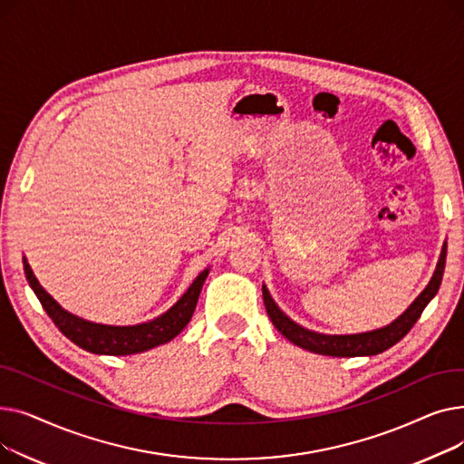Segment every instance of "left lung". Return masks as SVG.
I'll return each instance as SVG.
<instances>
[{"instance_id": "obj_1", "label": "left lung", "mask_w": 464, "mask_h": 464, "mask_svg": "<svg viewBox=\"0 0 464 464\" xmlns=\"http://www.w3.org/2000/svg\"><path fill=\"white\" fill-rule=\"evenodd\" d=\"M446 250L448 245H444L440 261L436 265L434 276L430 278L429 285L421 291V295L410 304V308L397 318L392 325L383 329H376L371 333H361V334H320L308 331L295 322H291L287 315L275 304L269 291L263 285V301L265 308L273 325L289 340V343L297 344L299 348H304L308 352L320 353V355H331V357H357V355H376L385 352L387 348L395 346L402 336L413 327L420 320L421 312L429 304V301L436 295L438 287H440L442 275H444V265H446Z\"/></svg>"}]
</instances>
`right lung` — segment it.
I'll list each match as a JSON object with an SVG mask.
<instances>
[{
	"label": "right lung",
	"mask_w": 464,
	"mask_h": 464,
	"mask_svg": "<svg viewBox=\"0 0 464 464\" xmlns=\"http://www.w3.org/2000/svg\"><path fill=\"white\" fill-rule=\"evenodd\" d=\"M24 273L35 291L39 303L43 304L48 318L54 322V325L79 348L100 353V355H131L140 353L146 350H152L160 344L173 340L191 320L195 304H198L203 282L208 275V269L203 271L193 284L188 287L186 294L180 297V301L167 310L160 318L140 324V325H128V327H114V325H102L92 324L77 315L69 314L63 310L46 291L39 285L37 278L34 276L28 261L24 259Z\"/></svg>",
	"instance_id": "obj_1"
}]
</instances>
